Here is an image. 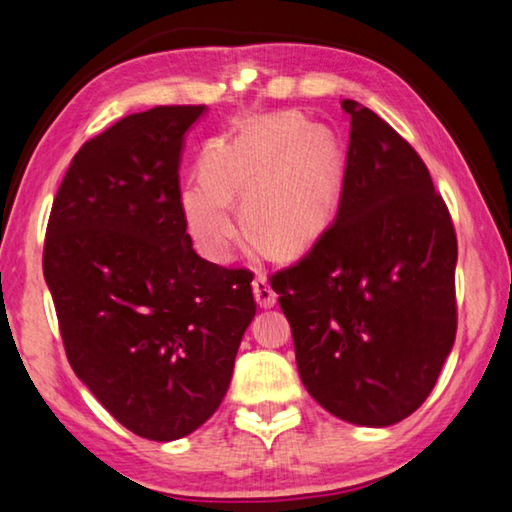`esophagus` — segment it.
<instances>
[{"mask_svg": "<svg viewBox=\"0 0 512 512\" xmlns=\"http://www.w3.org/2000/svg\"><path fill=\"white\" fill-rule=\"evenodd\" d=\"M253 293H255L257 305L264 307V309L273 307L275 302H277V293L273 291V287H271V284H268V280H266V275H262V273H259V275L255 277Z\"/></svg>", "mask_w": 512, "mask_h": 512, "instance_id": "esophagus-1", "label": "esophagus"}]
</instances>
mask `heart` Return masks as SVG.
<instances>
[{"mask_svg":"<svg viewBox=\"0 0 512 512\" xmlns=\"http://www.w3.org/2000/svg\"><path fill=\"white\" fill-rule=\"evenodd\" d=\"M343 187V158L327 128L300 115L250 119L214 137L203 151V176L180 194L185 228L212 262H228L241 235L232 201L259 244L280 255L316 244L332 221Z\"/></svg>","mask_w":512,"mask_h":512,"instance_id":"obj_1","label":"heart"}]
</instances>
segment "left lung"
<instances>
[{
  "mask_svg": "<svg viewBox=\"0 0 512 512\" xmlns=\"http://www.w3.org/2000/svg\"><path fill=\"white\" fill-rule=\"evenodd\" d=\"M339 212L309 253L271 275L300 379L336 418L388 427L420 409L456 339L452 216L427 164L359 101Z\"/></svg>",
  "mask_w": 512,
  "mask_h": 512,
  "instance_id": "1",
  "label": "left lung"
}]
</instances>
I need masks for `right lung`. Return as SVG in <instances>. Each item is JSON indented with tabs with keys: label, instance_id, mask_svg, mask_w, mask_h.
<instances>
[{
	"label": "right lung",
	"instance_id": "add662e5",
	"mask_svg": "<svg viewBox=\"0 0 512 512\" xmlns=\"http://www.w3.org/2000/svg\"><path fill=\"white\" fill-rule=\"evenodd\" d=\"M203 110L155 106L85 142L42 253L69 366L112 418L158 443L219 409L257 311L253 273L198 257L180 212V151Z\"/></svg>",
	"mask_w": 512,
	"mask_h": 512
}]
</instances>
